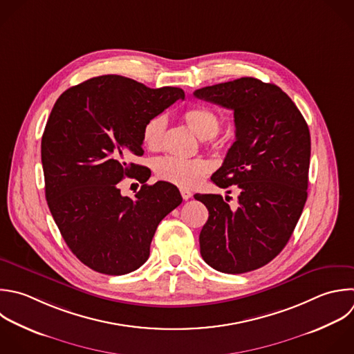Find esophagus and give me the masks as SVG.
<instances>
[{"label": "esophagus", "instance_id": "esophagus-1", "mask_svg": "<svg viewBox=\"0 0 354 354\" xmlns=\"http://www.w3.org/2000/svg\"><path fill=\"white\" fill-rule=\"evenodd\" d=\"M180 192H181V196H183L184 201H188V199L192 196V192L188 191V189H185V188H183Z\"/></svg>", "mask_w": 354, "mask_h": 354}]
</instances>
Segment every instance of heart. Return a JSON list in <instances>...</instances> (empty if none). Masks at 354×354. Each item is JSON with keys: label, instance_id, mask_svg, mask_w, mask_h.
<instances>
[{"label": "heart", "instance_id": "1", "mask_svg": "<svg viewBox=\"0 0 354 354\" xmlns=\"http://www.w3.org/2000/svg\"><path fill=\"white\" fill-rule=\"evenodd\" d=\"M187 126L202 141L210 142L221 127L220 116L206 106H191L183 115ZM167 118L159 113L151 118L142 129V142L151 151H159L163 147ZM155 174L159 180L174 184L181 188H192L212 170L206 159H181L176 156H165L155 162Z\"/></svg>", "mask_w": 354, "mask_h": 354}]
</instances>
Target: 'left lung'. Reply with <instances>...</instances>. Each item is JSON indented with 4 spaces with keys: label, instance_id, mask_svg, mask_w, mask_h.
<instances>
[{
    "label": "left lung",
    "instance_id": "obj_1",
    "mask_svg": "<svg viewBox=\"0 0 354 354\" xmlns=\"http://www.w3.org/2000/svg\"><path fill=\"white\" fill-rule=\"evenodd\" d=\"M194 95L234 111L235 142L212 181L220 188L236 185L239 192L235 207L227 203L230 196L195 195L209 210L201 254L227 274L260 268L285 248L307 199V123L279 87L253 77L203 87Z\"/></svg>",
    "mask_w": 354,
    "mask_h": 354
}]
</instances>
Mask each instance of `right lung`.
<instances>
[{
    "label": "right lung",
    "instance_id": "obj_1",
    "mask_svg": "<svg viewBox=\"0 0 354 354\" xmlns=\"http://www.w3.org/2000/svg\"><path fill=\"white\" fill-rule=\"evenodd\" d=\"M184 97L177 87L105 75L55 102L41 138L46 198L66 245L91 270L122 275L141 267L159 223L183 202L173 184H145L147 167L129 159L144 153L145 123ZM124 176L143 184L134 200L120 194Z\"/></svg>",
    "mask_w": 354,
    "mask_h": 354
}]
</instances>
